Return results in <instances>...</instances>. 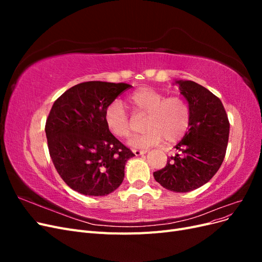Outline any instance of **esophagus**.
Wrapping results in <instances>:
<instances>
[{
	"label": "esophagus",
	"instance_id": "esophagus-1",
	"mask_svg": "<svg viewBox=\"0 0 262 262\" xmlns=\"http://www.w3.org/2000/svg\"><path fill=\"white\" fill-rule=\"evenodd\" d=\"M147 150H141V149H133V153L136 156H140V155H143L146 154Z\"/></svg>",
	"mask_w": 262,
	"mask_h": 262
}]
</instances>
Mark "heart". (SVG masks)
<instances>
[{
  "instance_id": "1",
  "label": "heart",
  "mask_w": 262,
  "mask_h": 262,
  "mask_svg": "<svg viewBox=\"0 0 262 262\" xmlns=\"http://www.w3.org/2000/svg\"><path fill=\"white\" fill-rule=\"evenodd\" d=\"M128 105L136 116H146L145 128L148 129L142 137L131 140L132 147L147 148L164 140L172 143L184 137L189 128L191 109L189 102L180 96L166 98L163 93L152 89H140L128 98ZM105 123L117 138L128 139L133 134L131 119L119 100L106 108Z\"/></svg>"
}]
</instances>
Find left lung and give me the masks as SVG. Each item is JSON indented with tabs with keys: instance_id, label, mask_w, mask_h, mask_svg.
Instances as JSON below:
<instances>
[{
	"instance_id": "1",
	"label": "left lung",
	"mask_w": 262,
	"mask_h": 262,
	"mask_svg": "<svg viewBox=\"0 0 262 262\" xmlns=\"http://www.w3.org/2000/svg\"><path fill=\"white\" fill-rule=\"evenodd\" d=\"M191 109L189 130L175 146L180 154L168 158L155 180L173 192H189L203 186L224 161L229 122L223 104L205 87L192 81H176Z\"/></svg>"
}]
</instances>
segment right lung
Here are the masks:
<instances>
[{
    "label": "right lung",
    "mask_w": 262,
    "mask_h": 262,
    "mask_svg": "<svg viewBox=\"0 0 262 262\" xmlns=\"http://www.w3.org/2000/svg\"><path fill=\"white\" fill-rule=\"evenodd\" d=\"M131 85L92 81L54 101L46 122L51 160L63 181L85 195H107L120 186L134 154L105 123L106 108Z\"/></svg>",
    "instance_id": "right-lung-1"
}]
</instances>
